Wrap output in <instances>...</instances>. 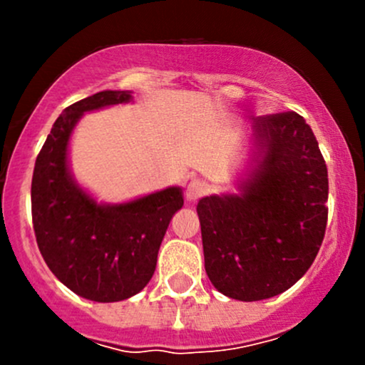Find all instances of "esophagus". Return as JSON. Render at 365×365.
Instances as JSON below:
<instances>
[{
    "instance_id": "esophagus-1",
    "label": "esophagus",
    "mask_w": 365,
    "mask_h": 365,
    "mask_svg": "<svg viewBox=\"0 0 365 365\" xmlns=\"http://www.w3.org/2000/svg\"><path fill=\"white\" fill-rule=\"evenodd\" d=\"M208 190H210V183L203 178H196V180H192L189 185H187L185 196L189 201H196V200H200V197L206 196V194H208Z\"/></svg>"
}]
</instances>
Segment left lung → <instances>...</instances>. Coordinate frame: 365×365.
<instances>
[{
	"mask_svg": "<svg viewBox=\"0 0 365 365\" xmlns=\"http://www.w3.org/2000/svg\"><path fill=\"white\" fill-rule=\"evenodd\" d=\"M261 160L240 196L197 203L205 270L222 295H279L309 270L329 219V175L311 127L295 111L254 120Z\"/></svg>",
	"mask_w": 365,
	"mask_h": 365,
	"instance_id": "left-lung-1",
	"label": "left lung"
}]
</instances>
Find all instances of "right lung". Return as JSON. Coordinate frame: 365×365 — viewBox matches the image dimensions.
<instances>
[{"instance_id": "right-lung-1", "label": "right lung", "mask_w": 365, "mask_h": 365, "mask_svg": "<svg viewBox=\"0 0 365 365\" xmlns=\"http://www.w3.org/2000/svg\"><path fill=\"white\" fill-rule=\"evenodd\" d=\"M127 101L128 91L108 90L68 106L33 169L31 219L40 254L68 289L93 302L125 300L148 284L169 220L183 206L178 187L102 206L70 178L67 145L81 114Z\"/></svg>"}]
</instances>
